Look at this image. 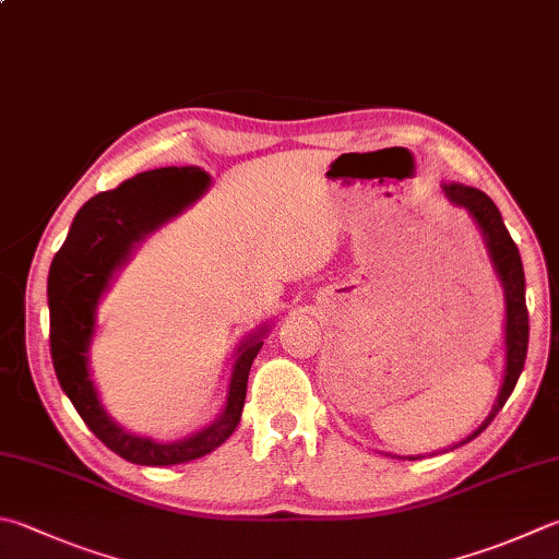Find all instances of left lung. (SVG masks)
I'll return each mask as SVG.
<instances>
[{
    "label": "left lung",
    "instance_id": "left-lung-1",
    "mask_svg": "<svg viewBox=\"0 0 559 559\" xmlns=\"http://www.w3.org/2000/svg\"><path fill=\"white\" fill-rule=\"evenodd\" d=\"M443 192L450 204L467 209L469 216L477 221V226L484 236V243H487V250H489L491 265L501 280L503 299H507V370H503V384L497 396V404H493L491 414L484 418V424L477 430H472L465 440H460V445H465L491 424L493 416H497L501 406L507 404L515 382H519V377L523 372L525 353H528V309H525L523 262L519 255V248H515L507 226H503V218L499 214L497 204H493L481 189L460 185V182L443 185ZM408 460H416V457H408Z\"/></svg>",
    "mask_w": 559,
    "mask_h": 559
}]
</instances>
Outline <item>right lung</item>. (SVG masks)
I'll use <instances>...</instances> for the list:
<instances>
[{"instance_id": "obj_1", "label": "right lung", "mask_w": 559, "mask_h": 559, "mask_svg": "<svg viewBox=\"0 0 559 559\" xmlns=\"http://www.w3.org/2000/svg\"><path fill=\"white\" fill-rule=\"evenodd\" d=\"M209 175L199 167H160L84 204L72 221L66 243L48 272L50 357L58 382L84 424L104 445L133 465L165 467L204 457L234 433L246 404L250 365L262 347L267 325L238 345L226 406L212 426L177 443H155L123 430L102 406L90 374L94 311L109 289L114 272L126 265L133 248L206 192Z\"/></svg>"}]
</instances>
